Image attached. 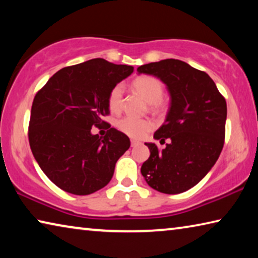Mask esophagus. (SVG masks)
I'll list each match as a JSON object with an SVG mask.
<instances>
[{
    "label": "esophagus",
    "instance_id": "obj_1",
    "mask_svg": "<svg viewBox=\"0 0 258 258\" xmlns=\"http://www.w3.org/2000/svg\"><path fill=\"white\" fill-rule=\"evenodd\" d=\"M140 141H137V140H131V146L132 147H135V146H139L140 145Z\"/></svg>",
    "mask_w": 258,
    "mask_h": 258
}]
</instances>
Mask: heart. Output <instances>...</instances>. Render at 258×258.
<instances>
[{"label": "heart", "instance_id": "1", "mask_svg": "<svg viewBox=\"0 0 258 258\" xmlns=\"http://www.w3.org/2000/svg\"><path fill=\"white\" fill-rule=\"evenodd\" d=\"M133 87L141 97L150 103L152 110L159 111L164 109V85L158 78L154 76H140L133 81ZM124 102V87L117 84L111 89L108 95V106L111 111H119ZM117 127L120 132L131 138L140 139L154 127L150 119H139L126 116L117 121Z\"/></svg>", "mask_w": 258, "mask_h": 258}]
</instances>
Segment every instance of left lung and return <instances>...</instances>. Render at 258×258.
Wrapping results in <instances>:
<instances>
[{
	"label": "left lung",
	"mask_w": 258,
	"mask_h": 258,
	"mask_svg": "<svg viewBox=\"0 0 258 258\" xmlns=\"http://www.w3.org/2000/svg\"><path fill=\"white\" fill-rule=\"evenodd\" d=\"M164 82L171 94L165 123L154 138L165 143L159 150L146 143L150 157L141 173L152 189L181 194L199 183L211 171L224 146L226 101L206 73L184 61L165 59L138 68Z\"/></svg>",
	"instance_id": "8db88e82"
}]
</instances>
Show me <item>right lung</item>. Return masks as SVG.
<instances>
[{"instance_id":"1","label":"right lung","mask_w":258,"mask_h":258,"mask_svg":"<svg viewBox=\"0 0 258 258\" xmlns=\"http://www.w3.org/2000/svg\"><path fill=\"white\" fill-rule=\"evenodd\" d=\"M134 68L97 58L56 72L35 95L28 140L35 159L61 190L85 196L110 182L115 165L131 146L126 134L107 125L108 95Z\"/></svg>"}]
</instances>
